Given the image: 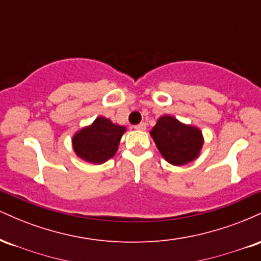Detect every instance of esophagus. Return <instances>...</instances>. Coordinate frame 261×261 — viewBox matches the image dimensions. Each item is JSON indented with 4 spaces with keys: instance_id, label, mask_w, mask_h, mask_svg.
Masks as SVG:
<instances>
[{
    "instance_id": "34e87169",
    "label": "esophagus",
    "mask_w": 261,
    "mask_h": 261,
    "mask_svg": "<svg viewBox=\"0 0 261 261\" xmlns=\"http://www.w3.org/2000/svg\"><path fill=\"white\" fill-rule=\"evenodd\" d=\"M135 130H141V131H143V130H146V124L145 122H141V124H139V125H135Z\"/></svg>"
}]
</instances>
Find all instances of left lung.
<instances>
[{"mask_svg":"<svg viewBox=\"0 0 261 261\" xmlns=\"http://www.w3.org/2000/svg\"><path fill=\"white\" fill-rule=\"evenodd\" d=\"M149 135L162 157L173 166L195 161L203 146L202 131L199 127L184 124L172 115L161 116Z\"/></svg>","mask_w":261,"mask_h":261,"instance_id":"8db88e82","label":"left lung"}]
</instances>
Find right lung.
<instances>
[{
    "label": "right lung",
    "instance_id": "right-lung-1",
    "mask_svg": "<svg viewBox=\"0 0 261 261\" xmlns=\"http://www.w3.org/2000/svg\"><path fill=\"white\" fill-rule=\"evenodd\" d=\"M126 127L114 124L110 119L98 116L88 126L76 131L72 136L74 153L92 164H103L114 157Z\"/></svg>",
    "mask_w": 261,
    "mask_h": 261
}]
</instances>
